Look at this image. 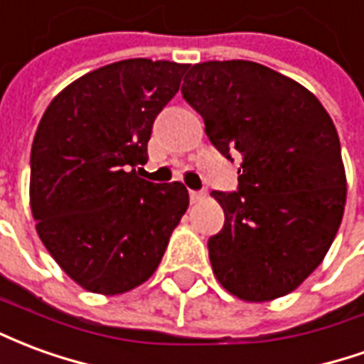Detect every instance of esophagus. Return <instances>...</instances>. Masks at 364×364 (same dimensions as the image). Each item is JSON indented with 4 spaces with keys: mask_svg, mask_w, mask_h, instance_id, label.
<instances>
[{
    "mask_svg": "<svg viewBox=\"0 0 364 364\" xmlns=\"http://www.w3.org/2000/svg\"><path fill=\"white\" fill-rule=\"evenodd\" d=\"M189 198H191V203H197V200H200V198H203V193H200V191L189 189Z\"/></svg>",
    "mask_w": 364,
    "mask_h": 364,
    "instance_id": "esophagus-1",
    "label": "esophagus"
}]
</instances>
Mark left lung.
Returning a JSON list of instances; mask_svg holds the SVG:
<instances>
[{
    "label": "left lung",
    "instance_id": "1",
    "mask_svg": "<svg viewBox=\"0 0 364 364\" xmlns=\"http://www.w3.org/2000/svg\"><path fill=\"white\" fill-rule=\"evenodd\" d=\"M183 99L222 156L240 158L237 191H214L224 226L213 271L247 302L284 296L320 265L343 218L347 179L333 120L314 93L247 60L189 68Z\"/></svg>",
    "mask_w": 364,
    "mask_h": 364
}]
</instances>
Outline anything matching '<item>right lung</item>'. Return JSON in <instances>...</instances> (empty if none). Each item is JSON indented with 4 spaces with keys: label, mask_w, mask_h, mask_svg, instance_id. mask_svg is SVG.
<instances>
[{
    "label": "right lung",
    "mask_w": 364,
    "mask_h": 364,
    "mask_svg": "<svg viewBox=\"0 0 364 364\" xmlns=\"http://www.w3.org/2000/svg\"><path fill=\"white\" fill-rule=\"evenodd\" d=\"M189 64L130 58L93 70L52 99L31 150L36 232L64 273L114 296L148 281L189 206L185 185L150 183L154 120Z\"/></svg>",
    "instance_id": "obj_1"
}]
</instances>
